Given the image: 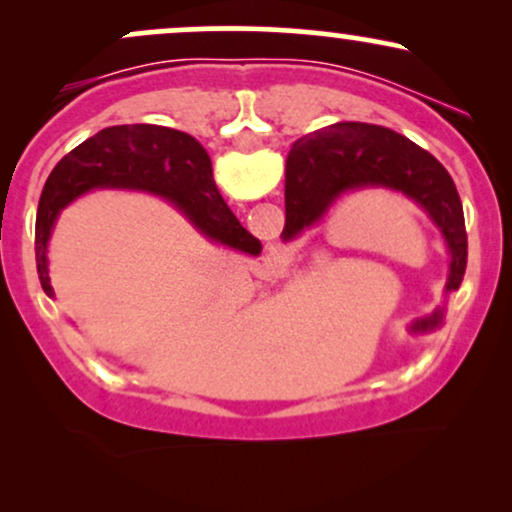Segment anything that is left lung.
Here are the masks:
<instances>
[{
	"instance_id": "1",
	"label": "left lung",
	"mask_w": 512,
	"mask_h": 512,
	"mask_svg": "<svg viewBox=\"0 0 512 512\" xmlns=\"http://www.w3.org/2000/svg\"><path fill=\"white\" fill-rule=\"evenodd\" d=\"M361 190H390L416 204L436 226L448 250V279L443 303L431 315L407 325L414 337L443 327L448 298L460 289L467 269V228L457 187L436 156L402 134L366 122H337L293 144L286 161L284 243L301 238L346 195Z\"/></svg>"
}]
</instances>
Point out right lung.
I'll use <instances>...</instances> for the list:
<instances>
[{"label":"right lung","instance_id":"add662e5","mask_svg":"<svg viewBox=\"0 0 512 512\" xmlns=\"http://www.w3.org/2000/svg\"><path fill=\"white\" fill-rule=\"evenodd\" d=\"M93 190H132L166 199L209 243L257 257L262 243L240 226L216 190L211 158L204 146L180 129L161 125H120L98 132L52 168L43 187L35 223V264L40 286L50 284L48 243L57 216Z\"/></svg>","mask_w":512,"mask_h":512}]
</instances>
